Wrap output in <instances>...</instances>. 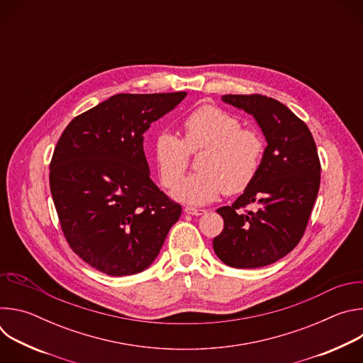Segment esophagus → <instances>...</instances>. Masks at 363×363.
Here are the masks:
<instances>
[{
    "instance_id": "1",
    "label": "esophagus",
    "mask_w": 363,
    "mask_h": 363,
    "mask_svg": "<svg viewBox=\"0 0 363 363\" xmlns=\"http://www.w3.org/2000/svg\"><path fill=\"white\" fill-rule=\"evenodd\" d=\"M184 213H185V214H189V216H195V217H198V216L205 214L206 211H205V210H199V208H194V206H185V208H184Z\"/></svg>"
}]
</instances>
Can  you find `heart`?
Returning a JSON list of instances; mask_svg holds the SVG:
<instances>
[{
    "mask_svg": "<svg viewBox=\"0 0 363 363\" xmlns=\"http://www.w3.org/2000/svg\"><path fill=\"white\" fill-rule=\"evenodd\" d=\"M184 136L168 129L152 139V160L161 184L174 188L182 178L191 153L205 152L198 161V174L186 177L172 196L188 205H205L223 192L247 189L262 168L266 143L254 129L242 128L235 115L213 105H202L182 121Z\"/></svg>",
    "mask_w": 363,
    "mask_h": 363,
    "instance_id": "heart-1",
    "label": "heart"
}]
</instances>
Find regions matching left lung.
<instances>
[{
	"label": "left lung",
	"mask_w": 363,
	"mask_h": 363,
	"mask_svg": "<svg viewBox=\"0 0 363 363\" xmlns=\"http://www.w3.org/2000/svg\"><path fill=\"white\" fill-rule=\"evenodd\" d=\"M221 99L254 116L267 146L251 185L231 206L217 210L224 230L213 247L230 267H264L287 255L306 231L320 186L316 143L307 125L276 99L263 94ZM250 203H257V208L244 212Z\"/></svg>",
	"instance_id": "left-lung-1"
}]
</instances>
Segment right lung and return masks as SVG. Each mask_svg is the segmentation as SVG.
<instances>
[{
    "mask_svg": "<svg viewBox=\"0 0 363 363\" xmlns=\"http://www.w3.org/2000/svg\"><path fill=\"white\" fill-rule=\"evenodd\" d=\"M185 91L121 93L76 116L50 162V191L70 248L93 269H147L179 220L181 205L149 177L143 133Z\"/></svg>",
    "mask_w": 363,
    "mask_h": 363,
    "instance_id": "add662e5",
    "label": "right lung"
}]
</instances>
